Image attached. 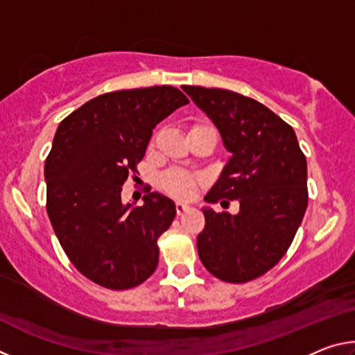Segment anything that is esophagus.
Wrapping results in <instances>:
<instances>
[{
	"instance_id": "obj_1",
	"label": "esophagus",
	"mask_w": 355,
	"mask_h": 355,
	"mask_svg": "<svg viewBox=\"0 0 355 355\" xmlns=\"http://www.w3.org/2000/svg\"><path fill=\"white\" fill-rule=\"evenodd\" d=\"M175 209H177V214L182 216L186 211V209H188V205H186V203H183V202H177Z\"/></svg>"
}]
</instances>
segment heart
<instances>
[{"label":"heart","instance_id":"1","mask_svg":"<svg viewBox=\"0 0 355 355\" xmlns=\"http://www.w3.org/2000/svg\"><path fill=\"white\" fill-rule=\"evenodd\" d=\"M202 182V177L183 169H171L161 177L163 189L177 199H191Z\"/></svg>","mask_w":355,"mask_h":355}]
</instances>
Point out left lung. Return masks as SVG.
<instances>
[{
	"mask_svg": "<svg viewBox=\"0 0 355 355\" xmlns=\"http://www.w3.org/2000/svg\"><path fill=\"white\" fill-rule=\"evenodd\" d=\"M183 91L213 120L233 155L205 200L239 203L235 216L203 209L197 250L214 277L245 284L272 269L293 243L309 205L307 159L294 130L260 101L216 87Z\"/></svg>",
	"mask_w": 355,
	"mask_h": 355,
	"instance_id": "obj_1",
	"label": "left lung"
}]
</instances>
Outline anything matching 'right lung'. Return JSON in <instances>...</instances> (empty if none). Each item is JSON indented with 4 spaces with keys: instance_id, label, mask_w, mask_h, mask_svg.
Masks as SVG:
<instances>
[{
    "instance_id": "1",
    "label": "right lung",
    "mask_w": 355,
    "mask_h": 355,
    "mask_svg": "<svg viewBox=\"0 0 355 355\" xmlns=\"http://www.w3.org/2000/svg\"><path fill=\"white\" fill-rule=\"evenodd\" d=\"M186 95L172 86L98 95L69 114L45 161L46 213L65 255L84 277L107 290H130L155 272L158 238L175 218V203L150 192L142 207L122 203L156 123Z\"/></svg>"
}]
</instances>
